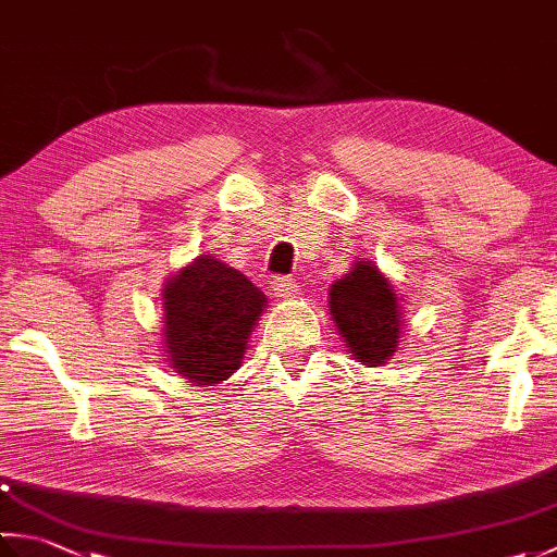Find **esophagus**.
Instances as JSON below:
<instances>
[{
	"label": "esophagus",
	"mask_w": 557,
	"mask_h": 557,
	"mask_svg": "<svg viewBox=\"0 0 557 557\" xmlns=\"http://www.w3.org/2000/svg\"><path fill=\"white\" fill-rule=\"evenodd\" d=\"M270 289H272V294H275V297L287 299V297H294V294H297V282H294L292 277H272Z\"/></svg>",
	"instance_id": "esophagus-1"
}]
</instances>
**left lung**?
Returning <instances> with one entry per match:
<instances>
[{"label":"left lung","mask_w":557,"mask_h":557,"mask_svg":"<svg viewBox=\"0 0 557 557\" xmlns=\"http://www.w3.org/2000/svg\"><path fill=\"white\" fill-rule=\"evenodd\" d=\"M330 313L347 339L349 354L363 363H385L399 339V306L389 282L375 265L359 260L330 289Z\"/></svg>","instance_id":"left-lung-1"}]
</instances>
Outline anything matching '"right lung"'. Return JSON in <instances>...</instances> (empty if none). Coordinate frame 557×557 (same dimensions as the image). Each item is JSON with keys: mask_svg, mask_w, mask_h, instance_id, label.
Listing matches in <instances>:
<instances>
[{"mask_svg": "<svg viewBox=\"0 0 557 557\" xmlns=\"http://www.w3.org/2000/svg\"><path fill=\"white\" fill-rule=\"evenodd\" d=\"M164 337L172 369L188 383L230 377L265 297L239 270L215 258H196L164 287Z\"/></svg>", "mask_w": 557, "mask_h": 557, "instance_id": "add662e5", "label": "right lung"}]
</instances>
